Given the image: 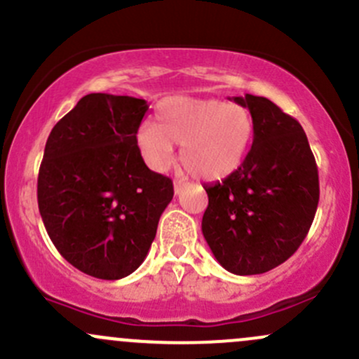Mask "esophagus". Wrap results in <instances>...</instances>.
<instances>
[{
  "instance_id": "esophagus-1",
  "label": "esophagus",
  "mask_w": 359,
  "mask_h": 359,
  "mask_svg": "<svg viewBox=\"0 0 359 359\" xmlns=\"http://www.w3.org/2000/svg\"><path fill=\"white\" fill-rule=\"evenodd\" d=\"M184 187H187V183H184L183 180H176V181H175V194L180 195L181 191L184 190Z\"/></svg>"
}]
</instances>
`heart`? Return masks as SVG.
I'll return each instance as SVG.
<instances>
[{
  "instance_id": "obj_1",
  "label": "heart",
  "mask_w": 359,
  "mask_h": 359,
  "mask_svg": "<svg viewBox=\"0 0 359 359\" xmlns=\"http://www.w3.org/2000/svg\"><path fill=\"white\" fill-rule=\"evenodd\" d=\"M157 126L138 128L137 149L154 171H168L181 145V163L207 181L233 175L245 161L253 138V118L243 106L221 99L169 97L157 109Z\"/></svg>"
}]
</instances>
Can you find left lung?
I'll return each mask as SVG.
<instances>
[{"label": "left lung", "instance_id": "obj_1", "mask_svg": "<svg viewBox=\"0 0 359 359\" xmlns=\"http://www.w3.org/2000/svg\"><path fill=\"white\" fill-rule=\"evenodd\" d=\"M253 118V144L221 183L205 184L202 233L231 273L272 271L299 248L318 205V169L306 133L265 97H233Z\"/></svg>", "mask_w": 359, "mask_h": 359}]
</instances>
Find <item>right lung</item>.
Here are the masks:
<instances>
[{
	"label": "right lung",
	"instance_id": "1",
	"mask_svg": "<svg viewBox=\"0 0 359 359\" xmlns=\"http://www.w3.org/2000/svg\"><path fill=\"white\" fill-rule=\"evenodd\" d=\"M144 99L88 94L56 123L46 142L37 202L46 231L83 273L116 280L147 257L175 190L137 149Z\"/></svg>",
	"mask_w": 359,
	"mask_h": 359
}]
</instances>
